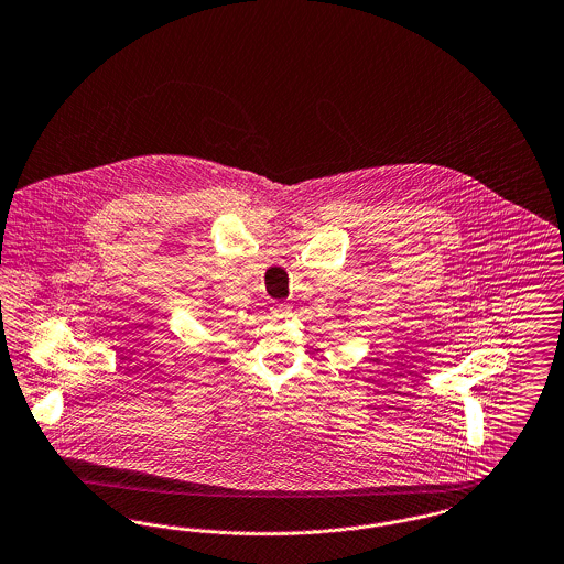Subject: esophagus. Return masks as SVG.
<instances>
[{
	"mask_svg": "<svg viewBox=\"0 0 564 564\" xmlns=\"http://www.w3.org/2000/svg\"><path fill=\"white\" fill-rule=\"evenodd\" d=\"M270 313H272L274 317H288V315L292 313V306H290V304H283V302H276V304L270 306Z\"/></svg>",
	"mask_w": 564,
	"mask_h": 564,
	"instance_id": "esophagus-1",
	"label": "esophagus"
}]
</instances>
